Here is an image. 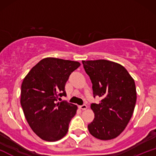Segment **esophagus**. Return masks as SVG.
I'll return each instance as SVG.
<instances>
[{
    "label": "esophagus",
    "mask_w": 156,
    "mask_h": 156,
    "mask_svg": "<svg viewBox=\"0 0 156 156\" xmlns=\"http://www.w3.org/2000/svg\"><path fill=\"white\" fill-rule=\"evenodd\" d=\"M79 108H80V109H81V110H86V109L88 108V106H87V105L83 104V105H80Z\"/></svg>",
    "instance_id": "esophagus-1"
}]
</instances>
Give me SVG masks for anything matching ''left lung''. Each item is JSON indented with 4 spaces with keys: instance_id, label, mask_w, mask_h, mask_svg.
<instances>
[{
    "instance_id": "1",
    "label": "left lung",
    "mask_w": 156,
    "mask_h": 156,
    "mask_svg": "<svg viewBox=\"0 0 156 156\" xmlns=\"http://www.w3.org/2000/svg\"><path fill=\"white\" fill-rule=\"evenodd\" d=\"M92 83L94 97L101 98L92 103L94 119L88 125L94 137L110 140L117 137L129 122L136 102L133 78L121 64L105 59L82 61Z\"/></svg>"
}]
</instances>
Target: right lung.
<instances>
[{
	"instance_id": "obj_1",
	"label": "right lung",
	"mask_w": 156,
	"mask_h": 156,
	"mask_svg": "<svg viewBox=\"0 0 156 156\" xmlns=\"http://www.w3.org/2000/svg\"><path fill=\"white\" fill-rule=\"evenodd\" d=\"M80 65L78 62L48 57L32 67L23 79L21 106L29 126L42 140L58 141L67 134L78 107L60 98L66 96V82Z\"/></svg>"
}]
</instances>
